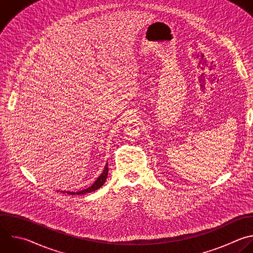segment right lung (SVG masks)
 <instances>
[{"label": "right lung", "mask_w": 253, "mask_h": 253, "mask_svg": "<svg viewBox=\"0 0 253 253\" xmlns=\"http://www.w3.org/2000/svg\"><path fill=\"white\" fill-rule=\"evenodd\" d=\"M108 172H109V167H108V163L106 164L102 174L96 179V181L88 188L84 189V190H81V191H78V192H70V191H61L62 193H67L69 195H83V194H86V193H91V192H94L96 190H98L100 187H102L104 185V183L106 182L107 180V177H108Z\"/></svg>", "instance_id": "obj_1"}]
</instances>
